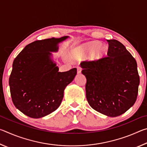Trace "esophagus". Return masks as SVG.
<instances>
[{
    "instance_id": "1",
    "label": "esophagus",
    "mask_w": 147,
    "mask_h": 147,
    "mask_svg": "<svg viewBox=\"0 0 147 147\" xmlns=\"http://www.w3.org/2000/svg\"><path fill=\"white\" fill-rule=\"evenodd\" d=\"M81 71H82V69L80 67H77V73L80 74L81 73Z\"/></svg>"
}]
</instances>
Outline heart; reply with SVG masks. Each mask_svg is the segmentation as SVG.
Masks as SVG:
<instances>
[{
	"instance_id": "heart-1",
	"label": "heart",
	"mask_w": 147,
	"mask_h": 147,
	"mask_svg": "<svg viewBox=\"0 0 147 147\" xmlns=\"http://www.w3.org/2000/svg\"><path fill=\"white\" fill-rule=\"evenodd\" d=\"M106 47L102 46L101 43L95 41L73 49L71 52V56L73 58H79L93 51V56L94 58H98L106 53Z\"/></svg>"
}]
</instances>
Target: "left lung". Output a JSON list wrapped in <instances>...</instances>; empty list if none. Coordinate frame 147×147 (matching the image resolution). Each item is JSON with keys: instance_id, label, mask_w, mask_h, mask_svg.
Listing matches in <instances>:
<instances>
[{"instance_id": "8db88e82", "label": "left lung", "mask_w": 147, "mask_h": 147, "mask_svg": "<svg viewBox=\"0 0 147 147\" xmlns=\"http://www.w3.org/2000/svg\"><path fill=\"white\" fill-rule=\"evenodd\" d=\"M107 55L81 62L86 98L94 110L109 117L125 113L136 102L139 76L135 58L116 39L107 40Z\"/></svg>"}]
</instances>
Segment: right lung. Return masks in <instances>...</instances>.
<instances>
[{
	"label": "right lung",
	"mask_w": 147,
	"mask_h": 147,
	"mask_svg": "<svg viewBox=\"0 0 147 147\" xmlns=\"http://www.w3.org/2000/svg\"><path fill=\"white\" fill-rule=\"evenodd\" d=\"M67 36L37 40L24 47L13 60L9 78L14 106L30 117L38 119L53 112L61 104L63 91L73 80L76 68L58 72L51 52Z\"/></svg>",
	"instance_id": "add662e5"
}]
</instances>
